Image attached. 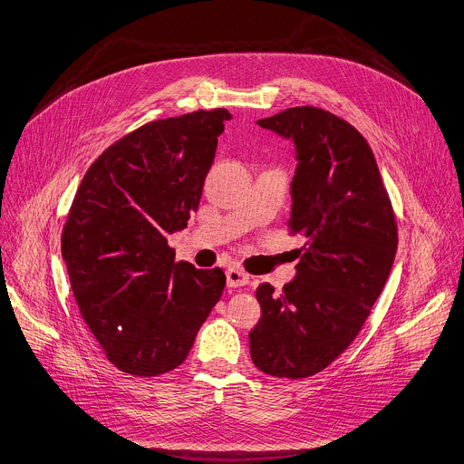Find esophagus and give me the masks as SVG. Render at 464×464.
Listing matches in <instances>:
<instances>
[{
    "label": "esophagus",
    "mask_w": 464,
    "mask_h": 464,
    "mask_svg": "<svg viewBox=\"0 0 464 464\" xmlns=\"http://www.w3.org/2000/svg\"><path fill=\"white\" fill-rule=\"evenodd\" d=\"M226 277H227V286H231V288L246 286L248 281H250L248 273H245V271H241V269H237V267L227 269V271H226Z\"/></svg>",
    "instance_id": "34e87169"
}]
</instances>
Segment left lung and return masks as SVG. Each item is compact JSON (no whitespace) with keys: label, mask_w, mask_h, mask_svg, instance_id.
I'll list each match as a JSON object with an SVG mask.
<instances>
[{"label":"left lung","mask_w":464,"mask_h":464,"mask_svg":"<svg viewBox=\"0 0 464 464\" xmlns=\"http://www.w3.org/2000/svg\"><path fill=\"white\" fill-rule=\"evenodd\" d=\"M258 126L295 143L288 229L305 243L281 295L269 283L256 288L262 317L250 355L271 376L305 379L362 331L396 258V216L369 143L346 120L295 107Z\"/></svg>","instance_id":"1"}]
</instances>
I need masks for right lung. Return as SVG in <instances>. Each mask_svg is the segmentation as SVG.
I'll return each instance as SVG.
<instances>
[{"label":"right lung","mask_w":464,"mask_h":464,"mask_svg":"<svg viewBox=\"0 0 464 464\" xmlns=\"http://www.w3.org/2000/svg\"><path fill=\"white\" fill-rule=\"evenodd\" d=\"M231 114L154 120L112 143L85 171L61 250L80 314L109 362L128 374L179 367L226 273L176 264L168 235L197 212L218 137Z\"/></svg>","instance_id":"right-lung-1"}]
</instances>
